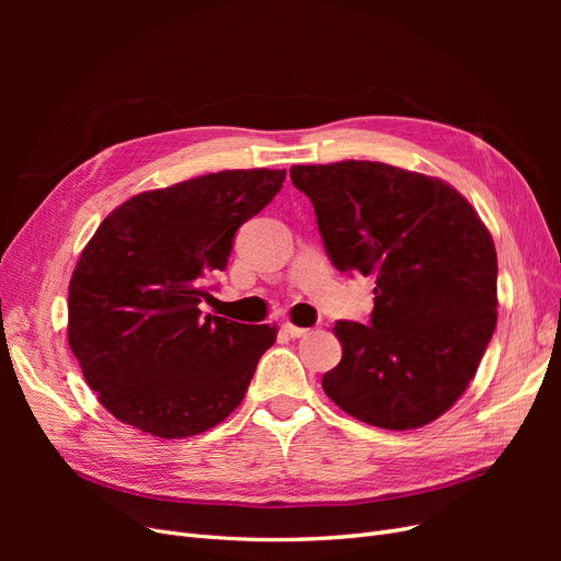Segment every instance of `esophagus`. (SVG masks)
Returning a JSON list of instances; mask_svg holds the SVG:
<instances>
[{"label":"esophagus","mask_w":561,"mask_h":561,"mask_svg":"<svg viewBox=\"0 0 561 561\" xmlns=\"http://www.w3.org/2000/svg\"><path fill=\"white\" fill-rule=\"evenodd\" d=\"M283 332H285L287 336H293V339H299V336H307V334H309L307 328H297V325H293V322H285Z\"/></svg>","instance_id":"obj_1"}]
</instances>
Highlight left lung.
Instances as JSON below:
<instances>
[{
  "label": "left lung",
  "instance_id": "1",
  "mask_svg": "<svg viewBox=\"0 0 561 561\" xmlns=\"http://www.w3.org/2000/svg\"><path fill=\"white\" fill-rule=\"evenodd\" d=\"M290 178L332 264L377 283L369 325H334L342 363L322 388L369 426H426L463 396L494 334L491 233L454 186L388 163L293 165Z\"/></svg>",
  "mask_w": 561,
  "mask_h": 561
}]
</instances>
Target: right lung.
Wrapping results in <instances>:
<instances>
[{
  "label": "right lung",
  "mask_w": 561,
  "mask_h": 561,
  "mask_svg": "<svg viewBox=\"0 0 561 561\" xmlns=\"http://www.w3.org/2000/svg\"><path fill=\"white\" fill-rule=\"evenodd\" d=\"M285 171H222L145 192L83 248L67 339L83 379L118 421L163 439L222 423L276 328L201 316L203 278L225 271L233 236L274 198Z\"/></svg>",
  "instance_id": "right-lung-1"
}]
</instances>
